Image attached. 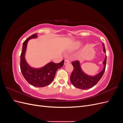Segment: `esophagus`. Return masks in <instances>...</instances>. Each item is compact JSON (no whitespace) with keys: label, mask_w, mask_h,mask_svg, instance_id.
<instances>
[{"label":"esophagus","mask_w":123,"mask_h":123,"mask_svg":"<svg viewBox=\"0 0 123 123\" xmlns=\"http://www.w3.org/2000/svg\"><path fill=\"white\" fill-rule=\"evenodd\" d=\"M70 63V61L68 60V59H65V62H64V65H66Z\"/></svg>","instance_id":"obj_1"}]
</instances>
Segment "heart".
<instances>
[{
    "instance_id": "obj_1",
    "label": "heart",
    "mask_w": 123,
    "mask_h": 123,
    "mask_svg": "<svg viewBox=\"0 0 123 123\" xmlns=\"http://www.w3.org/2000/svg\"><path fill=\"white\" fill-rule=\"evenodd\" d=\"M80 46V43H76L73 46V47H72V50H75L79 48Z\"/></svg>"
}]
</instances>
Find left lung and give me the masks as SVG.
Segmentation results:
<instances>
[{"label":"left lung","mask_w":123,"mask_h":123,"mask_svg":"<svg viewBox=\"0 0 123 123\" xmlns=\"http://www.w3.org/2000/svg\"><path fill=\"white\" fill-rule=\"evenodd\" d=\"M103 46V51L106 53L105 45L102 43ZM107 56L106 55L105 59L103 62L104 68L98 74L94 76L88 75L86 74L81 68L80 62L79 61L73 62L72 65L73 66V72L70 76V80L72 84L74 87L80 89H90L93 87L97 84L100 80L105 72L106 65Z\"/></svg>","instance_id":"1"}]
</instances>
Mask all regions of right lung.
Returning <instances> with one entry per match:
<instances>
[{
  "label": "right lung",
  "mask_w": 123,
  "mask_h": 123,
  "mask_svg": "<svg viewBox=\"0 0 123 123\" xmlns=\"http://www.w3.org/2000/svg\"><path fill=\"white\" fill-rule=\"evenodd\" d=\"M37 37V34L36 33L30 36L23 43L20 55V70L24 78L30 84L37 87H43L52 82L56 71L64 65V60L58 64L50 62L40 68L31 67L25 60V54L29 40Z\"/></svg>",
  "instance_id": "obj_1"
}]
</instances>
